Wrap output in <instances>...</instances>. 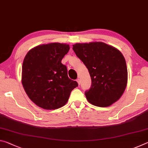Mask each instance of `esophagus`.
<instances>
[{
    "instance_id": "esophagus-1",
    "label": "esophagus",
    "mask_w": 148,
    "mask_h": 148,
    "mask_svg": "<svg viewBox=\"0 0 148 148\" xmlns=\"http://www.w3.org/2000/svg\"><path fill=\"white\" fill-rule=\"evenodd\" d=\"M76 82H77V84H78V85L80 84V79H79V78H77V79H76Z\"/></svg>"
}]
</instances>
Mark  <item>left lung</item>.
<instances>
[{"label":"left lung","instance_id":"8db88e82","mask_svg":"<svg viewBox=\"0 0 148 148\" xmlns=\"http://www.w3.org/2000/svg\"><path fill=\"white\" fill-rule=\"evenodd\" d=\"M72 46L91 76V87L85 92L89 103L107 107L118 101L128 79L126 61L121 51L102 42L77 43Z\"/></svg>","mask_w":148,"mask_h":148}]
</instances>
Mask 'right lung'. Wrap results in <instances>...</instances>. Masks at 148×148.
<instances>
[{
	"label": "right lung",
	"instance_id": "obj_1",
	"mask_svg": "<svg viewBox=\"0 0 148 148\" xmlns=\"http://www.w3.org/2000/svg\"><path fill=\"white\" fill-rule=\"evenodd\" d=\"M69 44L58 42L42 44L29 50L22 65L21 82L29 99L45 110H56L68 102L77 84L68 77L62 59Z\"/></svg>",
	"mask_w": 148,
	"mask_h": 148
}]
</instances>
